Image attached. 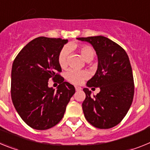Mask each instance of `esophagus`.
Masks as SVG:
<instances>
[{
  "mask_svg": "<svg viewBox=\"0 0 150 150\" xmlns=\"http://www.w3.org/2000/svg\"><path fill=\"white\" fill-rule=\"evenodd\" d=\"M75 89H76V91H80L81 90V87H80V86H75Z\"/></svg>",
  "mask_w": 150,
  "mask_h": 150,
  "instance_id": "1",
  "label": "esophagus"
}]
</instances>
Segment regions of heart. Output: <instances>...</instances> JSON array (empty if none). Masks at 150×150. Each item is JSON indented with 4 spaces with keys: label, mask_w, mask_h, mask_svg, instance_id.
I'll return each mask as SVG.
<instances>
[{
    "label": "heart",
    "mask_w": 150,
    "mask_h": 150,
    "mask_svg": "<svg viewBox=\"0 0 150 150\" xmlns=\"http://www.w3.org/2000/svg\"><path fill=\"white\" fill-rule=\"evenodd\" d=\"M70 49L75 50L77 49L82 57H83L84 60L86 61H90L93 59L95 55L94 50L92 47L86 45H70ZM68 56H69V49L66 47L63 48L60 51L59 54H58V64L62 68H65L67 66L68 63ZM89 74L87 71L86 70H77L75 69H70V70L66 73V79L68 80L70 83L73 84L82 83V82L86 80L88 77Z\"/></svg>",
    "instance_id": "obj_1"
}]
</instances>
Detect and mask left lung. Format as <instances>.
Masks as SVG:
<instances>
[{"instance_id":"left-lung-1","label":"left lung","mask_w":150,"mask_h":150,"mask_svg":"<svg viewBox=\"0 0 150 150\" xmlns=\"http://www.w3.org/2000/svg\"><path fill=\"white\" fill-rule=\"evenodd\" d=\"M77 39L93 46L98 61L96 73L86 85L99 88L100 92L91 96L88 88L83 89L86 98L82 106L84 116L95 127L112 128L125 117L134 98V76L129 57L122 47L106 37Z\"/></svg>"}]
</instances>
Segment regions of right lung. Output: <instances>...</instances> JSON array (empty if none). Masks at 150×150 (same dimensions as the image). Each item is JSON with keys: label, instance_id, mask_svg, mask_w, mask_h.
<instances>
[{"label": "right lung", "instance_id": "add662e5", "mask_svg": "<svg viewBox=\"0 0 150 150\" xmlns=\"http://www.w3.org/2000/svg\"><path fill=\"white\" fill-rule=\"evenodd\" d=\"M67 39L38 37L29 42L14 59L11 71V98L26 125L47 130L60 122L75 88L60 75L58 54ZM59 83L57 91L48 80Z\"/></svg>", "mask_w": 150, "mask_h": 150}]
</instances>
